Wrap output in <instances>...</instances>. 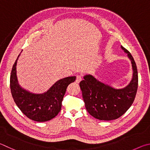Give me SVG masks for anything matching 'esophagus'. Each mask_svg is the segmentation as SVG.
I'll return each mask as SVG.
<instances>
[{"label":"esophagus","mask_w":150,"mask_h":150,"mask_svg":"<svg viewBox=\"0 0 150 150\" xmlns=\"http://www.w3.org/2000/svg\"><path fill=\"white\" fill-rule=\"evenodd\" d=\"M82 80V77L81 76H77L76 80V82L80 83Z\"/></svg>","instance_id":"obj_1"}]
</instances>
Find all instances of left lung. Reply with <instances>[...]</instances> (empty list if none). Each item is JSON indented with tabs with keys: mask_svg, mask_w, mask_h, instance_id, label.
<instances>
[{
	"mask_svg": "<svg viewBox=\"0 0 150 150\" xmlns=\"http://www.w3.org/2000/svg\"><path fill=\"white\" fill-rule=\"evenodd\" d=\"M132 63L133 76L129 84L115 89L87 74L80 83L86 109L97 119L111 120L121 117L130 108L138 90V76L136 62L128 50L121 46Z\"/></svg>",
	"mask_w": 150,
	"mask_h": 150,
	"instance_id": "obj_1",
	"label": "left lung"
}]
</instances>
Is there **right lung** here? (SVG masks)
Wrapping results in <instances>:
<instances>
[{"label": "right lung", "mask_w": 150, "mask_h": 150, "mask_svg": "<svg viewBox=\"0 0 150 150\" xmlns=\"http://www.w3.org/2000/svg\"><path fill=\"white\" fill-rule=\"evenodd\" d=\"M20 54L13 65L10 74V86L12 98L20 111L30 119L37 122L48 121L56 117L60 111L62 99L68 86L74 82L76 77L62 78L43 93H31L18 83L16 64Z\"/></svg>", "instance_id": "1"}]
</instances>
